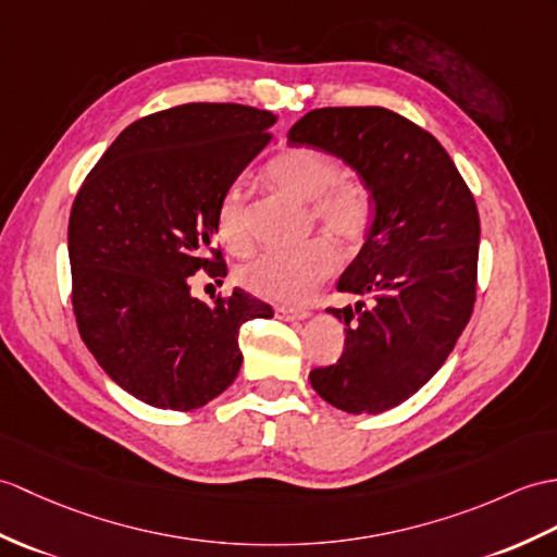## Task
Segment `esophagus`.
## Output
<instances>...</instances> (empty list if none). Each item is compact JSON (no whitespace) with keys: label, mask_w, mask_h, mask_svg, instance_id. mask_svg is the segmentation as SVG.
<instances>
[{"label":"esophagus","mask_w":557,"mask_h":557,"mask_svg":"<svg viewBox=\"0 0 557 557\" xmlns=\"http://www.w3.org/2000/svg\"><path fill=\"white\" fill-rule=\"evenodd\" d=\"M275 313H277V318H282V320H304V318L310 315V310H306V308H294V306H277Z\"/></svg>","instance_id":"obj_1"}]
</instances>
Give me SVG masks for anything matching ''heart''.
<instances>
[{
	"mask_svg": "<svg viewBox=\"0 0 557 557\" xmlns=\"http://www.w3.org/2000/svg\"><path fill=\"white\" fill-rule=\"evenodd\" d=\"M265 175L280 191L310 201L308 225H320L327 235L351 247L366 237L372 223V194L363 180L342 175L330 153L313 147H294L277 153L265 165ZM215 230L235 253L249 249V199L242 183H232L215 209ZM339 268V258L325 239H313L299 249L265 251L239 268V282L268 301L304 304Z\"/></svg>",
	"mask_w": 557,
	"mask_h": 557,
	"instance_id": "1",
	"label": "heart"
}]
</instances>
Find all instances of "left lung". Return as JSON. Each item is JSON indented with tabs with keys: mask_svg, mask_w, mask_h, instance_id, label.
Returning a JSON list of instances; mask_svg holds the SVG:
<instances>
[{
	"mask_svg": "<svg viewBox=\"0 0 557 557\" xmlns=\"http://www.w3.org/2000/svg\"><path fill=\"white\" fill-rule=\"evenodd\" d=\"M289 145L344 159L372 194L368 239L337 284L370 304L327 308L346 325L344 354L310 384L334 408L377 416L434 377L470 322L480 213L438 139L389 109L308 111Z\"/></svg>",
	"mask_w": 557,
	"mask_h": 557,
	"instance_id": "8db88e82",
	"label": "left lung"
}]
</instances>
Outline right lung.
<instances>
[{
  "label": "right lung",
  "instance_id": "add662e5",
  "mask_svg": "<svg viewBox=\"0 0 557 557\" xmlns=\"http://www.w3.org/2000/svg\"><path fill=\"white\" fill-rule=\"evenodd\" d=\"M275 115L244 103H183L127 125L71 209L77 330L101 370L163 410H194L235 382L239 330L273 308L232 289L189 294L203 270L225 277L215 209L261 149Z\"/></svg>",
  "mask_w": 557,
  "mask_h": 557
}]
</instances>
